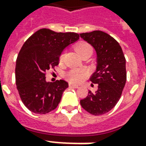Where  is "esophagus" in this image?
Returning a JSON list of instances; mask_svg holds the SVG:
<instances>
[{
    "label": "esophagus",
    "instance_id": "34e87169",
    "mask_svg": "<svg viewBox=\"0 0 146 146\" xmlns=\"http://www.w3.org/2000/svg\"><path fill=\"white\" fill-rule=\"evenodd\" d=\"M69 86H70V88H78L79 87L77 85H75V84H69Z\"/></svg>",
    "mask_w": 146,
    "mask_h": 146
}]
</instances>
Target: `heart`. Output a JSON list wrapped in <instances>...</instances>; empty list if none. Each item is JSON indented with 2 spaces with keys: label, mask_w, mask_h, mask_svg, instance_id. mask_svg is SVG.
Masks as SVG:
<instances>
[{
  "label": "heart",
  "mask_w": 146,
  "mask_h": 146,
  "mask_svg": "<svg viewBox=\"0 0 146 146\" xmlns=\"http://www.w3.org/2000/svg\"><path fill=\"white\" fill-rule=\"evenodd\" d=\"M76 52L82 56L83 54H86V53H92V48L91 45L86 43V42H79L75 47ZM64 53H62L59 56V60L62 61L64 58ZM88 76V73L87 71L82 69H78V68H74L70 70V71H68L66 73V79L70 81V83L73 84H78L83 81Z\"/></svg>",
  "instance_id": "heart-1"
}]
</instances>
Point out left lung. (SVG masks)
Instances as JSON below:
<instances>
[{
	"label": "left lung",
	"instance_id": "1",
	"mask_svg": "<svg viewBox=\"0 0 146 146\" xmlns=\"http://www.w3.org/2000/svg\"><path fill=\"white\" fill-rule=\"evenodd\" d=\"M80 36L96 51L97 66L90 80L98 84L95 93L89 91L80 105L89 113L99 116L110 112L120 98L127 80L126 59L119 43L108 33L95 30Z\"/></svg>",
	"mask_w": 146,
	"mask_h": 146
}]
</instances>
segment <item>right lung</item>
Listing matches in <instances>:
<instances>
[{
	"label": "right lung",
	"mask_w": 146,
	"mask_h": 146,
	"mask_svg": "<svg viewBox=\"0 0 146 146\" xmlns=\"http://www.w3.org/2000/svg\"><path fill=\"white\" fill-rule=\"evenodd\" d=\"M79 37L76 33L40 29L24 43L16 60L15 82L22 102L31 112L46 114L58 106L69 84L63 80L47 82L45 73L58 65L62 51Z\"/></svg>",
	"instance_id": "add662e5"
}]
</instances>
